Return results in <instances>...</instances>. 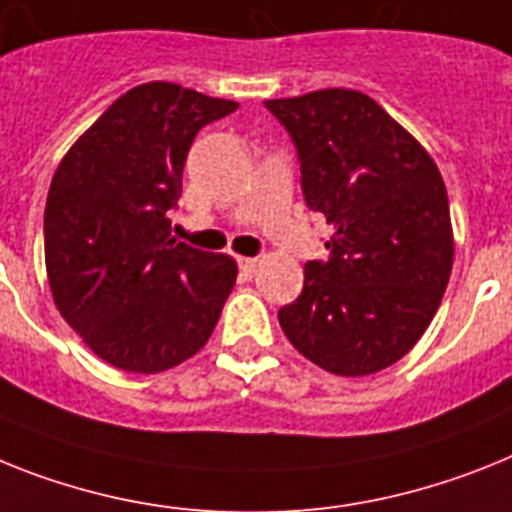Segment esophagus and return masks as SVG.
<instances>
[{
	"label": "esophagus",
	"instance_id": "obj_1",
	"mask_svg": "<svg viewBox=\"0 0 512 512\" xmlns=\"http://www.w3.org/2000/svg\"><path fill=\"white\" fill-rule=\"evenodd\" d=\"M236 263H239L242 273L252 276V273L257 270V265H260V260H257V257H236Z\"/></svg>",
	"mask_w": 512,
	"mask_h": 512
}]
</instances>
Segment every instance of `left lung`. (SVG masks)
Instances as JSON below:
<instances>
[{"label":"left lung","instance_id":"1","mask_svg":"<svg viewBox=\"0 0 512 512\" xmlns=\"http://www.w3.org/2000/svg\"><path fill=\"white\" fill-rule=\"evenodd\" d=\"M302 163L304 200L333 226L328 263L278 312L299 354L341 377L375 375L414 349L453 270L448 190L411 132L359 90L265 101Z\"/></svg>","mask_w":512,"mask_h":512}]
</instances>
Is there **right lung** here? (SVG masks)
I'll return each mask as SVG.
<instances>
[{"mask_svg":"<svg viewBox=\"0 0 512 512\" xmlns=\"http://www.w3.org/2000/svg\"><path fill=\"white\" fill-rule=\"evenodd\" d=\"M239 103L174 83L127 90L54 171L46 276L59 315L111 367L156 375L208 343L236 263L171 236L190 145Z\"/></svg>","mask_w":512,"mask_h":512,"instance_id":"obj_1","label":"right lung"}]
</instances>
